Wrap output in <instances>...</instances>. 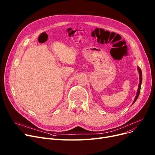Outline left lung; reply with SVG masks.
<instances>
[{
    "instance_id": "8db88e82",
    "label": "left lung",
    "mask_w": 155,
    "mask_h": 155,
    "mask_svg": "<svg viewBox=\"0 0 155 155\" xmlns=\"http://www.w3.org/2000/svg\"><path fill=\"white\" fill-rule=\"evenodd\" d=\"M137 71H138V73H139V75H140V82H139V85H138V89H137L136 95L135 97L134 100L132 105L134 104V103L136 101L138 96H139V95H140V90H141V84H142V71H141V70L140 67H137Z\"/></svg>"
}]
</instances>
